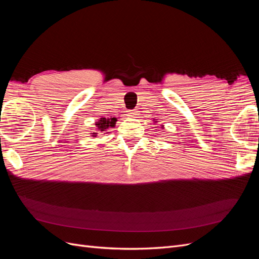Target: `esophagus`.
Instances as JSON below:
<instances>
[{
	"label": "esophagus",
	"instance_id": "34e87169",
	"mask_svg": "<svg viewBox=\"0 0 259 259\" xmlns=\"http://www.w3.org/2000/svg\"><path fill=\"white\" fill-rule=\"evenodd\" d=\"M138 114H137V111L136 110H128L127 111V116L130 117H136Z\"/></svg>",
	"mask_w": 259,
	"mask_h": 259
}]
</instances>
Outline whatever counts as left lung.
<instances>
[{
    "label": "left lung",
    "mask_w": 259,
    "mask_h": 259,
    "mask_svg": "<svg viewBox=\"0 0 259 259\" xmlns=\"http://www.w3.org/2000/svg\"><path fill=\"white\" fill-rule=\"evenodd\" d=\"M156 122H158V121H154V123H156ZM156 127H158V126H156ZM161 127H162V130H163V127H164L163 125H161Z\"/></svg>",
    "instance_id": "1"
}]
</instances>
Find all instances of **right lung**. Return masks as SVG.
<instances>
[{"instance_id": "obj_1", "label": "right lung", "mask_w": 259, "mask_h": 259, "mask_svg": "<svg viewBox=\"0 0 259 259\" xmlns=\"http://www.w3.org/2000/svg\"><path fill=\"white\" fill-rule=\"evenodd\" d=\"M116 117H100V119L95 122V132L91 133L92 137H96L99 133H103V134H108L109 130L113 128L115 126V122H116Z\"/></svg>"}]
</instances>
